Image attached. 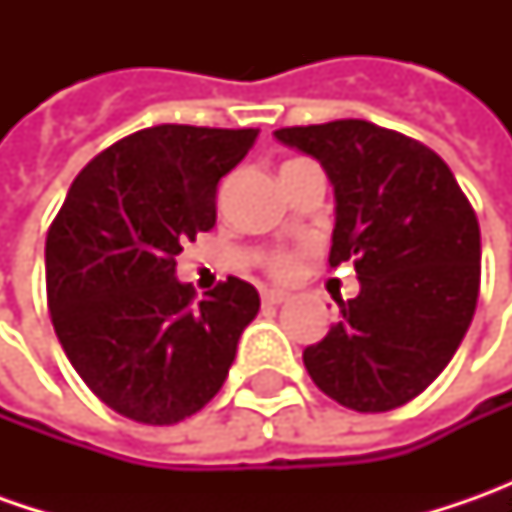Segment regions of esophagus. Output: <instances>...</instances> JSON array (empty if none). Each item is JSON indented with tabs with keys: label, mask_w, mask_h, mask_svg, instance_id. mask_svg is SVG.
<instances>
[{
	"label": "esophagus",
	"mask_w": 512,
	"mask_h": 512,
	"mask_svg": "<svg viewBox=\"0 0 512 512\" xmlns=\"http://www.w3.org/2000/svg\"><path fill=\"white\" fill-rule=\"evenodd\" d=\"M262 302L265 305H282V302H287V293H282V290H265L262 293Z\"/></svg>",
	"instance_id": "esophagus-1"
}]
</instances>
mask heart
<instances>
[{"label":"heart","instance_id":"b5f03b06","mask_svg":"<svg viewBox=\"0 0 512 512\" xmlns=\"http://www.w3.org/2000/svg\"><path fill=\"white\" fill-rule=\"evenodd\" d=\"M267 270H270V276H276V279H293L296 270H299V259H296L293 253H273V256L267 259Z\"/></svg>","mask_w":512,"mask_h":512}]
</instances>
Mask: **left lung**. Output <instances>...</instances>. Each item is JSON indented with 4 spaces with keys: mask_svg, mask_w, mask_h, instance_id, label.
Here are the masks:
<instances>
[{
    "mask_svg": "<svg viewBox=\"0 0 512 512\" xmlns=\"http://www.w3.org/2000/svg\"><path fill=\"white\" fill-rule=\"evenodd\" d=\"M319 159L336 190L330 267L353 262L362 290L305 350L316 387L350 410L416 399L459 350L482 285L476 210L439 153L364 119L279 128Z\"/></svg>",
    "mask_w": 512,
    "mask_h": 512,
    "instance_id": "1",
    "label": "left lung"
}]
</instances>
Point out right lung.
Segmentation results:
<instances>
[{
	"instance_id": "right-lung-1",
	"label": "right lung",
	"mask_w": 512,
	"mask_h": 512,
	"mask_svg": "<svg viewBox=\"0 0 512 512\" xmlns=\"http://www.w3.org/2000/svg\"><path fill=\"white\" fill-rule=\"evenodd\" d=\"M259 130L156 125L93 156L45 242L53 330L82 382L139 424L199 413L227 379L259 293L227 276L196 299L182 242L216 225L219 179Z\"/></svg>"
}]
</instances>
